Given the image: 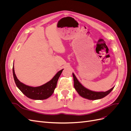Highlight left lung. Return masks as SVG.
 <instances>
[{
	"instance_id": "8db88e82",
	"label": "left lung",
	"mask_w": 131,
	"mask_h": 131,
	"mask_svg": "<svg viewBox=\"0 0 131 131\" xmlns=\"http://www.w3.org/2000/svg\"><path fill=\"white\" fill-rule=\"evenodd\" d=\"M73 76L74 79V88L76 90L78 93L81 97L88 99V100H96L104 98L108 94H109L114 88V87H113V88L106 91V92H94V91L87 89L85 87L83 86L80 84V82L78 81L74 73H73Z\"/></svg>"
}]
</instances>
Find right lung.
I'll list each match as a JSON object with an SVG mask.
<instances>
[{
  "instance_id": "right-lung-1",
  "label": "right lung",
  "mask_w": 131,
  "mask_h": 131,
  "mask_svg": "<svg viewBox=\"0 0 131 131\" xmlns=\"http://www.w3.org/2000/svg\"><path fill=\"white\" fill-rule=\"evenodd\" d=\"M63 69L59 72L54 75L50 81L46 84L38 87H31L27 86L19 81L15 73L13 66V76L17 88L26 96L35 100H43L48 98L52 95L57 86V81Z\"/></svg>"
}]
</instances>
